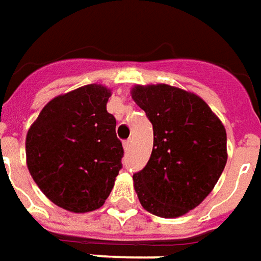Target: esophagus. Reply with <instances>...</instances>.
Masks as SVG:
<instances>
[{
    "label": "esophagus",
    "mask_w": 261,
    "mask_h": 261,
    "mask_svg": "<svg viewBox=\"0 0 261 261\" xmlns=\"http://www.w3.org/2000/svg\"><path fill=\"white\" fill-rule=\"evenodd\" d=\"M131 145H133V141H131V140H127V141H124V144H123V147H124L125 151H130Z\"/></svg>",
    "instance_id": "34e87169"
}]
</instances>
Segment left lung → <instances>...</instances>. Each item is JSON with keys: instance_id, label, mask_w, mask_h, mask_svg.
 <instances>
[{"instance_id": "8db88e82", "label": "left lung", "mask_w": 261, "mask_h": 261, "mask_svg": "<svg viewBox=\"0 0 261 261\" xmlns=\"http://www.w3.org/2000/svg\"><path fill=\"white\" fill-rule=\"evenodd\" d=\"M131 96L153 128L151 158L133 175L138 200L153 215L180 217L211 193L224 170V124L201 97L175 86L137 85Z\"/></svg>"}]
</instances>
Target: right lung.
I'll list each match as a JSON object with an SVG mask.
<instances>
[{
  "instance_id": "add662e5",
  "label": "right lung",
  "mask_w": 261,
  "mask_h": 261,
  "mask_svg": "<svg viewBox=\"0 0 261 261\" xmlns=\"http://www.w3.org/2000/svg\"><path fill=\"white\" fill-rule=\"evenodd\" d=\"M106 86H81L54 97L26 136V164L50 201L71 213L100 208L123 168Z\"/></svg>"
}]
</instances>
